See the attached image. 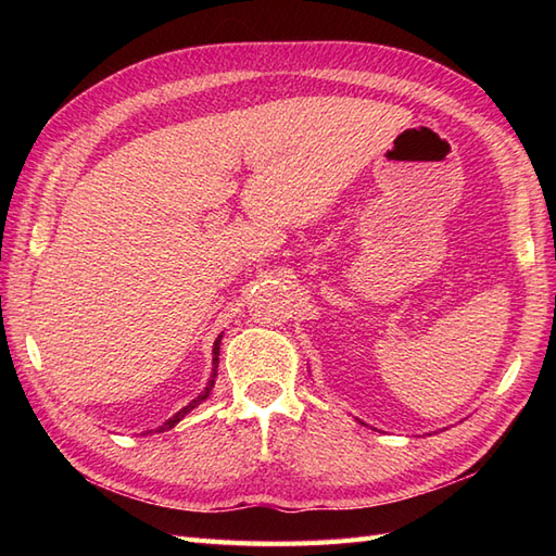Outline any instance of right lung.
I'll use <instances>...</instances> for the list:
<instances>
[{"mask_svg": "<svg viewBox=\"0 0 556 556\" xmlns=\"http://www.w3.org/2000/svg\"><path fill=\"white\" fill-rule=\"evenodd\" d=\"M219 341H222V337H217V341H215V349H212V353H215V358H212V365H215V370H212V380L207 382V387H205V392H203V394H200L198 399H193V401H191V404H188V406H184V408H181L179 413H176V416H174V418H169L167 422H164V425H162V428H160L162 432H164V430H172V428H174V425H176V422H179V420H181V418L186 416V413H191V410H193V408H195L198 404H203V401H205V399L210 396V389H212V384H215V375H217V363H219V358H217V356H219Z\"/></svg>", "mask_w": 556, "mask_h": 556, "instance_id": "right-lung-1", "label": "right lung"}]
</instances>
